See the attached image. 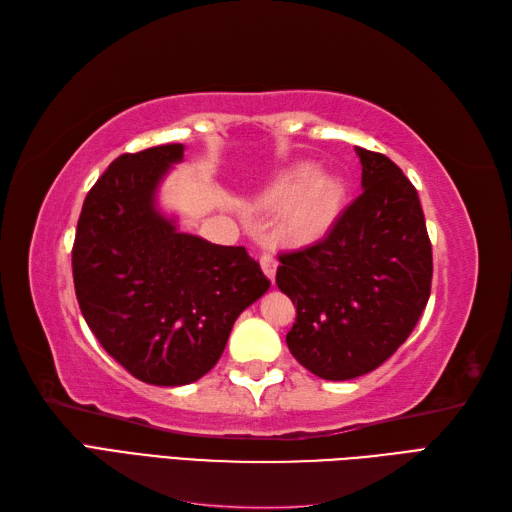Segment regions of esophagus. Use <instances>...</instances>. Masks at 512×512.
I'll use <instances>...</instances> for the list:
<instances>
[{
  "label": "esophagus",
  "mask_w": 512,
  "mask_h": 512,
  "mask_svg": "<svg viewBox=\"0 0 512 512\" xmlns=\"http://www.w3.org/2000/svg\"><path fill=\"white\" fill-rule=\"evenodd\" d=\"M260 267L265 271V275L273 282L275 280V271H277V260L271 254H262L260 256Z\"/></svg>",
  "instance_id": "obj_1"
}]
</instances>
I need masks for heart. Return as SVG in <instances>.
<instances>
[{"label": "heart", "mask_w": 512, "mask_h": 512, "mask_svg": "<svg viewBox=\"0 0 512 512\" xmlns=\"http://www.w3.org/2000/svg\"><path fill=\"white\" fill-rule=\"evenodd\" d=\"M348 185L333 170H318L314 164H297L277 177L262 192L267 209H282L277 230L292 245H307L322 239L344 211Z\"/></svg>", "instance_id": "1"}]
</instances>
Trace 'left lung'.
<instances>
[{
    "label": "left lung",
    "mask_w": 512,
    "mask_h": 512,
    "mask_svg": "<svg viewBox=\"0 0 512 512\" xmlns=\"http://www.w3.org/2000/svg\"><path fill=\"white\" fill-rule=\"evenodd\" d=\"M361 196L329 235L280 254L275 282L297 307L286 344L324 380H352L406 342L431 292V243L421 200L401 168L356 147Z\"/></svg>",
    "instance_id": "8db88e82"
}]
</instances>
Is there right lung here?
Returning <instances> with one entry per match:
<instances>
[{
	"label": "right lung",
	"instance_id": "1",
	"mask_svg": "<svg viewBox=\"0 0 512 512\" xmlns=\"http://www.w3.org/2000/svg\"><path fill=\"white\" fill-rule=\"evenodd\" d=\"M183 145L123 153L89 190L72 247L74 290L102 348L147 384L203 378L232 324L271 286L245 247L215 245L166 218L158 185Z\"/></svg>",
	"mask_w": 512,
	"mask_h": 512
}]
</instances>
